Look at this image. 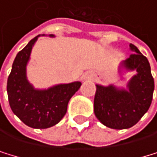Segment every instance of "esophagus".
Wrapping results in <instances>:
<instances>
[{
	"mask_svg": "<svg viewBox=\"0 0 157 157\" xmlns=\"http://www.w3.org/2000/svg\"><path fill=\"white\" fill-rule=\"evenodd\" d=\"M83 77H84V79H85V80L92 79V74H90V73H85Z\"/></svg>",
	"mask_w": 157,
	"mask_h": 157,
	"instance_id": "obj_1",
	"label": "esophagus"
}]
</instances>
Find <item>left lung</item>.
Masks as SVG:
<instances>
[{"label":"left lung","instance_id":"1","mask_svg":"<svg viewBox=\"0 0 157 157\" xmlns=\"http://www.w3.org/2000/svg\"><path fill=\"white\" fill-rule=\"evenodd\" d=\"M129 48L134 53L120 63L118 69L121 75L123 71H136L126 89L95 85L94 115L102 124L113 129H126L135 125L149 110L152 100L155 81L150 63L135 45L130 43Z\"/></svg>","mask_w":157,"mask_h":157}]
</instances>
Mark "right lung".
<instances>
[{"instance_id": "right-lung-1", "label": "right lung", "mask_w": 157, "mask_h": 157, "mask_svg": "<svg viewBox=\"0 0 157 157\" xmlns=\"http://www.w3.org/2000/svg\"><path fill=\"white\" fill-rule=\"evenodd\" d=\"M45 36L46 34H41ZM40 34L28 43L16 55L7 79V95L12 112L25 124L44 129L57 124L67 113V104L81 82L58 84L48 89H36L27 78V65L32 49ZM55 37L54 34H49Z\"/></svg>"}]
</instances>
